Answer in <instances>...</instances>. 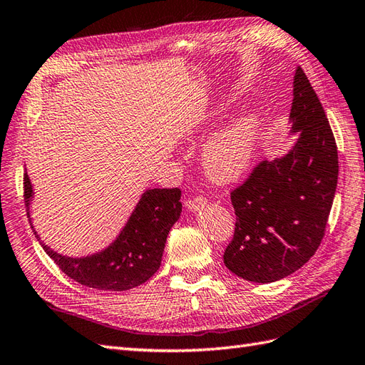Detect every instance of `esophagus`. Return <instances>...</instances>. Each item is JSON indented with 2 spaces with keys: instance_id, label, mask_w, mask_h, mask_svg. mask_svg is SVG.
I'll list each match as a JSON object with an SVG mask.
<instances>
[{
  "instance_id": "34e87169",
  "label": "esophagus",
  "mask_w": 365,
  "mask_h": 365,
  "mask_svg": "<svg viewBox=\"0 0 365 365\" xmlns=\"http://www.w3.org/2000/svg\"><path fill=\"white\" fill-rule=\"evenodd\" d=\"M206 204H207V200H206V197H202V195H198V197H193V198H189L187 201H185V206H187V209L192 212H197V210L202 209Z\"/></svg>"
}]
</instances>
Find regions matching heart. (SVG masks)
Returning <instances> with one entry per match:
<instances>
[{"instance_id": "obj_1", "label": "heart", "mask_w": 365, "mask_h": 365, "mask_svg": "<svg viewBox=\"0 0 365 365\" xmlns=\"http://www.w3.org/2000/svg\"><path fill=\"white\" fill-rule=\"evenodd\" d=\"M257 139V122L251 115L235 120L213 136L202 150V168L213 182H230L250 165Z\"/></svg>"}]
</instances>
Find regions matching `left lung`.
Returning <instances> with one entry per match:
<instances>
[{"label": "left lung", "instance_id": "obj_1", "mask_svg": "<svg viewBox=\"0 0 365 365\" xmlns=\"http://www.w3.org/2000/svg\"><path fill=\"white\" fill-rule=\"evenodd\" d=\"M294 148L257 163L230 190L235 230L225 264L238 277L271 283L302 268L325 235L337 185V145L325 111L300 66L294 76Z\"/></svg>", "mask_w": 365, "mask_h": 365}]
</instances>
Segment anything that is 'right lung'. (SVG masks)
I'll list each match as a JSON object with an SVG mask.
<instances>
[{
  "label": "right lung",
  "instance_id": "add662e5",
  "mask_svg": "<svg viewBox=\"0 0 365 365\" xmlns=\"http://www.w3.org/2000/svg\"><path fill=\"white\" fill-rule=\"evenodd\" d=\"M23 185L29 218L32 187L28 173ZM180 198L181 190L178 187L147 190L118 240L99 254L71 259L51 251L46 245L41 246L58 268L80 285L103 291L131 289L147 282L161 266L168 230L182 210Z\"/></svg>",
  "mask_w": 365,
  "mask_h": 365
}]
</instances>
